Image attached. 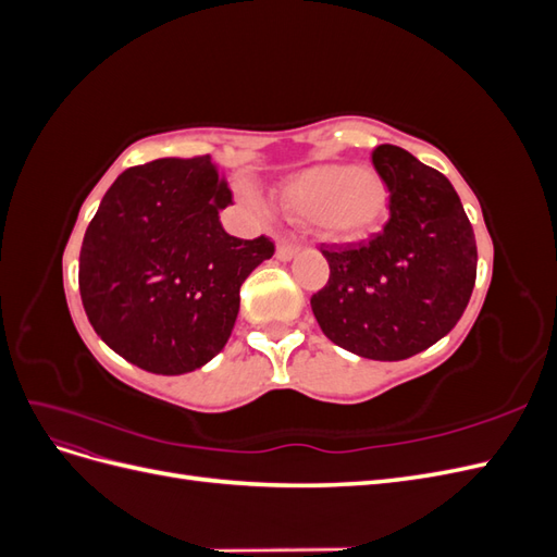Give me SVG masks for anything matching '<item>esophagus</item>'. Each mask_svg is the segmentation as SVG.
<instances>
[{"label": "esophagus", "instance_id": "34e87169", "mask_svg": "<svg viewBox=\"0 0 557 557\" xmlns=\"http://www.w3.org/2000/svg\"><path fill=\"white\" fill-rule=\"evenodd\" d=\"M299 248H301V242H278V246H276V258L281 260V262H288V260H293L297 252H299Z\"/></svg>", "mask_w": 557, "mask_h": 557}]
</instances>
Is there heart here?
I'll return each mask as SVG.
<instances>
[{
    "mask_svg": "<svg viewBox=\"0 0 557 557\" xmlns=\"http://www.w3.org/2000/svg\"><path fill=\"white\" fill-rule=\"evenodd\" d=\"M285 213L313 223L330 242H356L372 232L387 207V185L369 166L315 164L278 188ZM256 205V197H250Z\"/></svg>",
    "mask_w": 557,
    "mask_h": 557,
    "instance_id": "1",
    "label": "heart"
}]
</instances>
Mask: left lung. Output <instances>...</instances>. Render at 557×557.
Listing matches in <instances>:
<instances>
[{
  "label": "left lung",
  "instance_id": "left-lung-1",
  "mask_svg": "<svg viewBox=\"0 0 557 557\" xmlns=\"http://www.w3.org/2000/svg\"><path fill=\"white\" fill-rule=\"evenodd\" d=\"M372 162L391 190V218L367 244L323 250L330 281L311 309L332 344L393 362L458 323L476 281V239L444 174L391 144Z\"/></svg>",
  "mask_w": 557,
  "mask_h": 557
}]
</instances>
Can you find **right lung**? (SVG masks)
Returning <instances> with one entry per match:
<instances>
[{
	"instance_id": "obj_1",
	"label": "right lung",
	"mask_w": 557,
	"mask_h": 557,
	"mask_svg": "<svg viewBox=\"0 0 557 557\" xmlns=\"http://www.w3.org/2000/svg\"><path fill=\"white\" fill-rule=\"evenodd\" d=\"M232 190L209 156L164 158L115 178L81 246L83 309L102 342L150 374L205 367L230 339L248 274L274 256L267 237L221 225Z\"/></svg>"
}]
</instances>
